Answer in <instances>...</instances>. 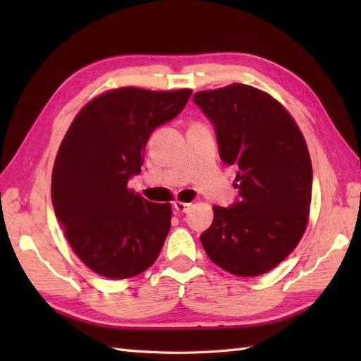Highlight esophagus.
I'll return each instance as SVG.
<instances>
[{
    "label": "esophagus",
    "instance_id": "34e87169",
    "mask_svg": "<svg viewBox=\"0 0 361 361\" xmlns=\"http://www.w3.org/2000/svg\"><path fill=\"white\" fill-rule=\"evenodd\" d=\"M189 206H190V203H186V202H175L173 209L176 212H186L189 209Z\"/></svg>",
    "mask_w": 361,
    "mask_h": 361
}]
</instances>
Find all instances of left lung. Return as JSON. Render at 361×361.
I'll list each match as a JSON object with an SVG mask.
<instances>
[{"mask_svg": "<svg viewBox=\"0 0 361 361\" xmlns=\"http://www.w3.org/2000/svg\"><path fill=\"white\" fill-rule=\"evenodd\" d=\"M216 127L224 163L237 167L240 200L214 206L200 235L214 264L235 276L278 267L304 235L312 202V161L295 119L273 96L233 83L194 94Z\"/></svg>", "mask_w": 361, "mask_h": 361, "instance_id": "left-lung-1", "label": "left lung"}]
</instances>
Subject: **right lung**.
Here are the masks:
<instances>
[{
    "label": "right lung",
    "mask_w": 361,
    "mask_h": 361,
    "mask_svg": "<svg viewBox=\"0 0 361 361\" xmlns=\"http://www.w3.org/2000/svg\"><path fill=\"white\" fill-rule=\"evenodd\" d=\"M192 90L122 87L83 106L52 169L54 212L73 251L90 270L128 279L155 262L171 229V203L147 202L127 188L141 172L149 136L173 119Z\"/></svg>",
    "instance_id": "add662e5"
}]
</instances>
